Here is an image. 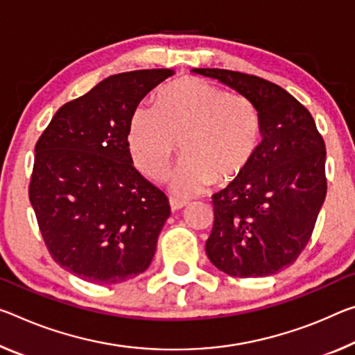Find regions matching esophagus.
Listing matches in <instances>:
<instances>
[{"mask_svg": "<svg viewBox=\"0 0 355 355\" xmlns=\"http://www.w3.org/2000/svg\"><path fill=\"white\" fill-rule=\"evenodd\" d=\"M168 204H171L172 211H177V210H182L183 207H187L188 202L187 200H180V199H175V198H171V199H168Z\"/></svg>", "mask_w": 355, "mask_h": 355, "instance_id": "34e87169", "label": "esophagus"}]
</instances>
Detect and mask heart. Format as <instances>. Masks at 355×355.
<instances>
[{
    "mask_svg": "<svg viewBox=\"0 0 355 355\" xmlns=\"http://www.w3.org/2000/svg\"><path fill=\"white\" fill-rule=\"evenodd\" d=\"M261 134V116L248 98L187 77L159 89L156 109L139 105L132 112L128 147L139 171L159 180L180 142L183 157L168 188L178 198H193L215 182L239 178L256 157Z\"/></svg>",
    "mask_w": 355,
    "mask_h": 355,
    "instance_id": "obj_1",
    "label": "heart"
}]
</instances>
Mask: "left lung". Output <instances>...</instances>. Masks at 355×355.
Segmentation results:
<instances>
[{
    "label": "left lung",
    "mask_w": 355,
    "mask_h": 355,
    "mask_svg": "<svg viewBox=\"0 0 355 355\" xmlns=\"http://www.w3.org/2000/svg\"><path fill=\"white\" fill-rule=\"evenodd\" d=\"M193 72L248 98L262 125L251 166L213 194L207 256L230 277L278 273L306 246L327 194L324 139L311 114L275 83L226 69Z\"/></svg>",
    "instance_id": "1"
}]
</instances>
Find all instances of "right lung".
<instances>
[{"label": "right lung", "mask_w": 355, "mask_h": 355, "mask_svg": "<svg viewBox=\"0 0 355 355\" xmlns=\"http://www.w3.org/2000/svg\"><path fill=\"white\" fill-rule=\"evenodd\" d=\"M172 69L123 72L56 112L35 148L30 202L53 261L94 284L144 273L171 215L132 164V112Z\"/></svg>", "instance_id": "add662e5"}]
</instances>
